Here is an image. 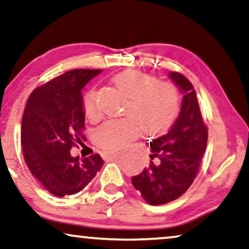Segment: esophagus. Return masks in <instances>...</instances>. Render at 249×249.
<instances>
[{"label":"esophagus","mask_w":249,"mask_h":249,"mask_svg":"<svg viewBox=\"0 0 249 249\" xmlns=\"http://www.w3.org/2000/svg\"><path fill=\"white\" fill-rule=\"evenodd\" d=\"M114 154H116V153H113V151H104L103 156H104V158H107H107L113 157Z\"/></svg>","instance_id":"obj_1"}]
</instances>
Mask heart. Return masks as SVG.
<instances>
[{
  "label": "heart",
  "mask_w": 249,
  "mask_h": 249,
  "mask_svg": "<svg viewBox=\"0 0 249 249\" xmlns=\"http://www.w3.org/2000/svg\"><path fill=\"white\" fill-rule=\"evenodd\" d=\"M112 82L129 96L124 111L128 118L107 121L95 131L96 142L103 148H124L142 133V128L147 133L161 132L178 113V92L172 83L157 81L156 77L135 70L118 73ZM84 110L89 118L99 117L98 94L94 89L84 96Z\"/></svg>",
  "instance_id": "heart-1"
}]
</instances>
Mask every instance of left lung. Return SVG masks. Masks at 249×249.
I'll use <instances>...</instances> for the list:
<instances>
[{"instance_id": "left-lung-1", "label": "left lung", "mask_w": 249, "mask_h": 249, "mask_svg": "<svg viewBox=\"0 0 249 249\" xmlns=\"http://www.w3.org/2000/svg\"><path fill=\"white\" fill-rule=\"evenodd\" d=\"M169 78L183 94L181 112L165 135L147 143L150 163L131 179L151 205L168 203L185 193L199 172L208 142V128L193 85L178 71H171Z\"/></svg>"}]
</instances>
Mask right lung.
<instances>
[{"mask_svg": "<svg viewBox=\"0 0 249 249\" xmlns=\"http://www.w3.org/2000/svg\"><path fill=\"white\" fill-rule=\"evenodd\" d=\"M101 70H73L39 86L29 96L22 118L21 145L31 174L53 196L82 191L103 165L99 154L71 155L85 128L82 89Z\"/></svg>", "mask_w": 249, "mask_h": 249, "instance_id": "right-lung-1", "label": "right lung"}]
</instances>
